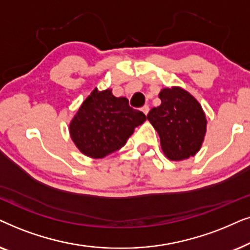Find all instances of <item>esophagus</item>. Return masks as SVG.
I'll return each instance as SVG.
<instances>
[{
  "mask_svg": "<svg viewBox=\"0 0 250 250\" xmlns=\"http://www.w3.org/2000/svg\"><path fill=\"white\" fill-rule=\"evenodd\" d=\"M141 111H142L143 113H144L145 115H147V114H148V111H149V107H148L147 105H144V106H143V107L141 108Z\"/></svg>",
  "mask_w": 250,
  "mask_h": 250,
  "instance_id": "obj_1",
  "label": "esophagus"
}]
</instances>
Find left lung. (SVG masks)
<instances>
[{
	"mask_svg": "<svg viewBox=\"0 0 250 250\" xmlns=\"http://www.w3.org/2000/svg\"><path fill=\"white\" fill-rule=\"evenodd\" d=\"M161 105L153 107L147 120L158 131L164 154L182 161L200 151L207 131V119L200 103L181 86L160 91Z\"/></svg>",
	"mask_w": 250,
	"mask_h": 250,
	"instance_id": "8db88e82",
	"label": "left lung"
}]
</instances>
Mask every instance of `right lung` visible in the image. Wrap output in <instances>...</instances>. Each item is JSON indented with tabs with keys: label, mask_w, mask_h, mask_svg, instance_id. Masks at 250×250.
Returning a JSON list of instances; mask_svg holds the SVG:
<instances>
[{
	"label": "right lung",
	"mask_w": 250,
	"mask_h": 250,
	"mask_svg": "<svg viewBox=\"0 0 250 250\" xmlns=\"http://www.w3.org/2000/svg\"><path fill=\"white\" fill-rule=\"evenodd\" d=\"M146 120L131 108L125 97H115L112 89H94L69 123V135L79 151L92 159H103L125 146L136 127Z\"/></svg>",
	"instance_id": "right-lung-1"
}]
</instances>
